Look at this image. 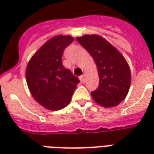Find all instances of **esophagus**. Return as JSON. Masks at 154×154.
<instances>
[{"label":"esophagus","instance_id":"1","mask_svg":"<svg viewBox=\"0 0 154 154\" xmlns=\"http://www.w3.org/2000/svg\"><path fill=\"white\" fill-rule=\"evenodd\" d=\"M79 78H80V81L82 82H85V79H86V74L83 73L80 77H79Z\"/></svg>","mask_w":154,"mask_h":154}]
</instances>
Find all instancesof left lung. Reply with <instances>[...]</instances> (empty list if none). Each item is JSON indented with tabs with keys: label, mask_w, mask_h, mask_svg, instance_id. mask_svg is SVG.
Here are the masks:
<instances>
[{
	"label": "left lung",
	"mask_w": 154,
	"mask_h": 154,
	"mask_svg": "<svg viewBox=\"0 0 154 154\" xmlns=\"http://www.w3.org/2000/svg\"><path fill=\"white\" fill-rule=\"evenodd\" d=\"M77 39L97 65L100 83L91 92L93 100L106 108L118 106L125 100L131 82L130 68L126 59L100 35H84Z\"/></svg>",
	"instance_id": "1"
}]
</instances>
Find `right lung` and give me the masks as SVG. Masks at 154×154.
Masks as SVG:
<instances>
[{
    "instance_id": "obj_1",
    "label": "right lung",
    "mask_w": 154,
    "mask_h": 154,
    "mask_svg": "<svg viewBox=\"0 0 154 154\" xmlns=\"http://www.w3.org/2000/svg\"><path fill=\"white\" fill-rule=\"evenodd\" d=\"M72 36L58 35L43 44L29 61L25 77L29 90L45 109L59 110L70 103L79 80L63 67V52Z\"/></svg>"
}]
</instances>
